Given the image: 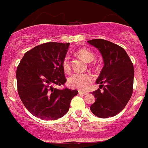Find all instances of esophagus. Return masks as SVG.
I'll use <instances>...</instances> for the list:
<instances>
[{
	"instance_id": "34e87169",
	"label": "esophagus",
	"mask_w": 148,
	"mask_h": 148,
	"mask_svg": "<svg viewBox=\"0 0 148 148\" xmlns=\"http://www.w3.org/2000/svg\"><path fill=\"white\" fill-rule=\"evenodd\" d=\"M79 94H83V95H86L88 94V92L83 91V90H78Z\"/></svg>"
}]
</instances>
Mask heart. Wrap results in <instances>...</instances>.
I'll return each mask as SVG.
<instances>
[{
  "instance_id": "heart-1",
  "label": "heart",
  "mask_w": 148,
  "mask_h": 148,
  "mask_svg": "<svg viewBox=\"0 0 148 148\" xmlns=\"http://www.w3.org/2000/svg\"><path fill=\"white\" fill-rule=\"evenodd\" d=\"M77 53L83 59L86 60L87 62H91L94 59V54L91 51L86 49V48L80 49L79 50H77ZM62 67L65 72L69 73L71 71V60L68 56H65L62 60ZM93 79V76L90 73H76L73 74L72 75L70 76L68 80V83L70 87L84 90V89L87 88L89 85L92 83Z\"/></svg>"
}]
</instances>
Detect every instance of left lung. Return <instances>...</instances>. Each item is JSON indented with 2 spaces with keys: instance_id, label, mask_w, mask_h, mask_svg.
<instances>
[{
  "instance_id": "8db88e82",
  "label": "left lung",
  "mask_w": 148,
  "mask_h": 148,
  "mask_svg": "<svg viewBox=\"0 0 148 148\" xmlns=\"http://www.w3.org/2000/svg\"><path fill=\"white\" fill-rule=\"evenodd\" d=\"M88 42L99 49L104 62L96 80L100 87L92 93L96 101L90 111L99 118L112 117L123 110L132 94L133 64L123 48L113 42L103 39Z\"/></svg>"
}]
</instances>
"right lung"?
Here are the masks:
<instances>
[{
	"mask_svg": "<svg viewBox=\"0 0 148 148\" xmlns=\"http://www.w3.org/2000/svg\"><path fill=\"white\" fill-rule=\"evenodd\" d=\"M70 43L47 42L24 54L16 69L17 90L25 107L36 117L54 120L62 117L77 90L65 85L62 67Z\"/></svg>",
	"mask_w": 148,
	"mask_h": 148,
	"instance_id": "obj_1",
	"label": "right lung"
}]
</instances>
